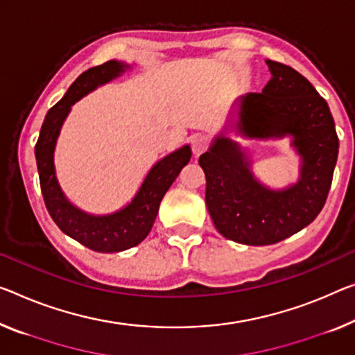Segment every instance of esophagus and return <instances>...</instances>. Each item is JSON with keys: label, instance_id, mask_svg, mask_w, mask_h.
Masks as SVG:
<instances>
[{"label": "esophagus", "instance_id": "esophagus-1", "mask_svg": "<svg viewBox=\"0 0 355 355\" xmlns=\"http://www.w3.org/2000/svg\"><path fill=\"white\" fill-rule=\"evenodd\" d=\"M206 147H208V143H206V139L203 138V136L196 135L192 138V152L195 157H200L203 152L206 150Z\"/></svg>", "mask_w": 355, "mask_h": 355}]
</instances>
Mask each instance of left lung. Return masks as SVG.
Masks as SVG:
<instances>
[{
    "label": "left lung",
    "instance_id": "obj_1",
    "mask_svg": "<svg viewBox=\"0 0 355 355\" xmlns=\"http://www.w3.org/2000/svg\"><path fill=\"white\" fill-rule=\"evenodd\" d=\"M271 79L261 94L233 103L222 132L200 157L206 176V206L222 236L248 246L279 243L303 230L322 211L338 159V136L329 105L306 78L266 60ZM291 139L300 157L297 183L282 189L265 186L237 141Z\"/></svg>",
    "mask_w": 355,
    "mask_h": 355
}]
</instances>
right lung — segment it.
<instances>
[{
  "label": "right lung",
  "instance_id": "add662e5",
  "mask_svg": "<svg viewBox=\"0 0 355 355\" xmlns=\"http://www.w3.org/2000/svg\"><path fill=\"white\" fill-rule=\"evenodd\" d=\"M132 64L109 60L100 67L87 69L68 89L55 106L49 109L35 147L37 173L47 211L60 230L95 252H121L138 246L149 234L159 214V206L166 190L176 181L190 162L192 150L185 144L155 163L147 173L133 200L111 214H90L71 203L60 187L53 154L57 139L71 106L80 98L122 76Z\"/></svg>",
  "mask_w": 355,
  "mask_h": 355
}]
</instances>
